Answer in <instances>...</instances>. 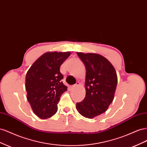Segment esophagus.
<instances>
[{
	"label": "esophagus",
	"mask_w": 147,
	"mask_h": 147,
	"mask_svg": "<svg viewBox=\"0 0 147 147\" xmlns=\"http://www.w3.org/2000/svg\"><path fill=\"white\" fill-rule=\"evenodd\" d=\"M80 83L79 82H77L76 83H75L74 85H73V88H76V87H78V86H79L80 85Z\"/></svg>",
	"instance_id": "obj_1"
}]
</instances>
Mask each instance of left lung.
Listing matches in <instances>:
<instances>
[{
    "label": "left lung",
    "mask_w": 147,
    "mask_h": 147,
    "mask_svg": "<svg viewBox=\"0 0 147 147\" xmlns=\"http://www.w3.org/2000/svg\"><path fill=\"white\" fill-rule=\"evenodd\" d=\"M86 67V96L76 108L83 117L92 118L104 113L113 102L117 86V75L105 57L96 53L77 52Z\"/></svg>",
    "instance_id": "8db88e82"
}]
</instances>
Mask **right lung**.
Masks as SVG:
<instances>
[{
	"mask_svg": "<svg viewBox=\"0 0 147 147\" xmlns=\"http://www.w3.org/2000/svg\"><path fill=\"white\" fill-rule=\"evenodd\" d=\"M70 52H48L31 65L26 76L27 99L34 113L41 119L53 116L61 95L67 90L61 80L60 66Z\"/></svg>",
	"mask_w": 147,
	"mask_h": 147,
	"instance_id": "1",
	"label": "right lung"
}]
</instances>
